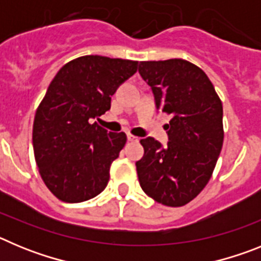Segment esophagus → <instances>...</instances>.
Listing matches in <instances>:
<instances>
[{
    "label": "esophagus",
    "instance_id": "esophagus-1",
    "mask_svg": "<svg viewBox=\"0 0 261 261\" xmlns=\"http://www.w3.org/2000/svg\"><path fill=\"white\" fill-rule=\"evenodd\" d=\"M126 138H128V141H138V138L136 137V136L130 135V133H128V136H126Z\"/></svg>",
    "mask_w": 261,
    "mask_h": 261
}]
</instances>
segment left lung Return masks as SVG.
<instances>
[{"mask_svg": "<svg viewBox=\"0 0 261 261\" xmlns=\"http://www.w3.org/2000/svg\"><path fill=\"white\" fill-rule=\"evenodd\" d=\"M138 73L151 87L155 106L171 115L168 142L142 138L136 162L138 181L149 197L166 206H183L208 184L223 144L222 102L195 64L181 59L141 61Z\"/></svg>", "mask_w": 261, "mask_h": 261, "instance_id": "left-lung-1", "label": "left lung"}]
</instances>
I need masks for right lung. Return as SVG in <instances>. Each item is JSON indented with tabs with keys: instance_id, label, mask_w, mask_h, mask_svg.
I'll return each mask as SVG.
<instances>
[{
	"instance_id": "add662e5",
	"label": "right lung",
	"mask_w": 261,
	"mask_h": 261,
	"mask_svg": "<svg viewBox=\"0 0 261 261\" xmlns=\"http://www.w3.org/2000/svg\"><path fill=\"white\" fill-rule=\"evenodd\" d=\"M137 66L90 55L69 61L50 82L36 110L32 145L41 179L61 201H86L107 187L126 136L93 121L110 110L111 96Z\"/></svg>"
}]
</instances>
